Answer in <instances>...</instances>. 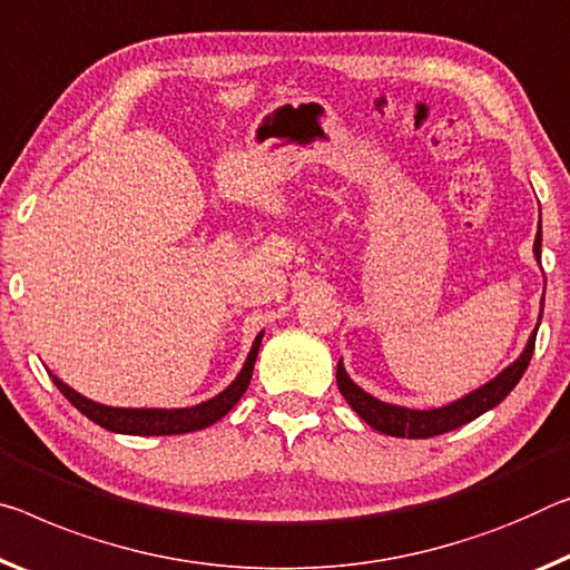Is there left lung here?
Masks as SVG:
<instances>
[{"label": "left lung", "instance_id": "left-lung-1", "mask_svg": "<svg viewBox=\"0 0 570 570\" xmlns=\"http://www.w3.org/2000/svg\"><path fill=\"white\" fill-rule=\"evenodd\" d=\"M540 240H543V236H540V225H538L535 246H532L538 258H540ZM540 317H543V312H540ZM535 334H538V327L530 334L528 347L522 350V355L514 360L508 370H502L494 381L482 385L480 391L464 395L462 401L444 405V409L413 411V409H401V405H387L383 401H377L373 395H367L363 387H357L350 381L345 367H342V360L337 363V385H340V393L345 395V401L352 405V411H355L365 423H370L375 431L385 433V436H401V439L439 436V433L464 426V423L474 421L476 415L487 413L490 409H494L497 403L508 399V393L520 383L522 373H525L530 365L532 350H535Z\"/></svg>", "mask_w": 570, "mask_h": 570}]
</instances>
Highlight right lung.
I'll return each mask as SVG.
<instances>
[{
    "label": "right lung",
    "mask_w": 570,
    "mask_h": 570,
    "mask_svg": "<svg viewBox=\"0 0 570 570\" xmlns=\"http://www.w3.org/2000/svg\"><path fill=\"white\" fill-rule=\"evenodd\" d=\"M261 337H264V334H258L256 342H253L246 365H243L236 381L225 387L220 395H215V399L205 401L200 405H193V409H175V411L111 409V405H101V403H94L90 399H83V395L76 393L73 387H68L66 383H62L60 377H56V375H50V377H52V383L58 385V391L66 395V399L73 403L80 413L88 415L90 421L108 431L134 433V436H169V433H189V431H200V429L213 426L215 421H220L223 415L240 401V395L246 393V387L250 383L253 365H256L258 347H261Z\"/></svg>",
    "instance_id": "obj_1"
}]
</instances>
